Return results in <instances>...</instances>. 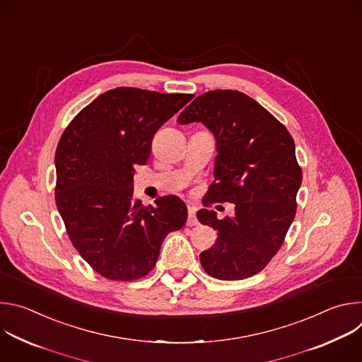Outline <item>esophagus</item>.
Masks as SVG:
<instances>
[{"instance_id": "34e87169", "label": "esophagus", "mask_w": 362, "mask_h": 362, "mask_svg": "<svg viewBox=\"0 0 362 362\" xmlns=\"http://www.w3.org/2000/svg\"><path fill=\"white\" fill-rule=\"evenodd\" d=\"M199 222L196 219V209L189 206L187 208V226H196Z\"/></svg>"}]
</instances>
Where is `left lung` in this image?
Returning <instances> with one entry per match:
<instances>
[{
  "instance_id": "left-lung-1",
  "label": "left lung",
  "mask_w": 362,
  "mask_h": 362,
  "mask_svg": "<svg viewBox=\"0 0 362 362\" xmlns=\"http://www.w3.org/2000/svg\"><path fill=\"white\" fill-rule=\"evenodd\" d=\"M177 122H200L215 139V182L206 203H235V216L197 212L200 223L218 230L215 245L200 253L204 272L239 281L261 272L281 249L296 214L302 170L286 127L259 103L236 90L196 97Z\"/></svg>"
}]
</instances>
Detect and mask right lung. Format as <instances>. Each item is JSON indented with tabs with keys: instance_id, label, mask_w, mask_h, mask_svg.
<instances>
[{
	"instance_id": "add662e5",
	"label": "right lung",
	"mask_w": 362,
	"mask_h": 362,
	"mask_svg": "<svg viewBox=\"0 0 362 362\" xmlns=\"http://www.w3.org/2000/svg\"><path fill=\"white\" fill-rule=\"evenodd\" d=\"M192 94L117 87L100 94L64 130L56 150V203L73 246L101 276L134 281L156 265L168 233L183 228L186 204L173 194L143 206L134 165Z\"/></svg>"
}]
</instances>
